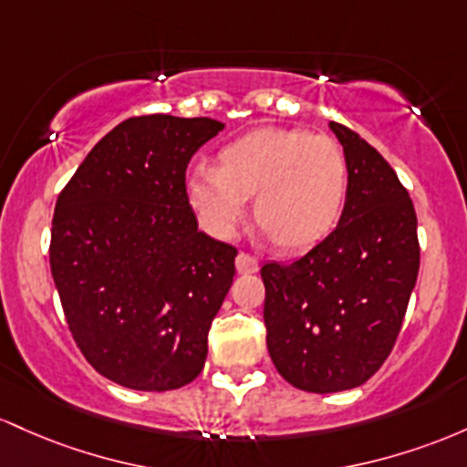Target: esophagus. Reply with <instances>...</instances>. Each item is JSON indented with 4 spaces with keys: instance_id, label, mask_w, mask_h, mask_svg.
<instances>
[{
    "instance_id": "obj_1",
    "label": "esophagus",
    "mask_w": 467,
    "mask_h": 467,
    "mask_svg": "<svg viewBox=\"0 0 467 467\" xmlns=\"http://www.w3.org/2000/svg\"><path fill=\"white\" fill-rule=\"evenodd\" d=\"M235 269H238V274L243 275L255 274V271L260 269V262L258 258H254V255L249 254H238V258H235Z\"/></svg>"
}]
</instances>
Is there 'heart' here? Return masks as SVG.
I'll return each instance as SVG.
<instances>
[{
	"label": "heart",
	"instance_id": "1",
	"mask_svg": "<svg viewBox=\"0 0 467 467\" xmlns=\"http://www.w3.org/2000/svg\"><path fill=\"white\" fill-rule=\"evenodd\" d=\"M255 193V218L282 249H308L337 227L348 165L333 139L300 128H258L187 174V198L212 234L232 235Z\"/></svg>",
	"mask_w": 467,
	"mask_h": 467
}]
</instances>
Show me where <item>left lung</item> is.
I'll use <instances>...</instances> for the list:
<instances>
[{"label":"left lung","mask_w":467,"mask_h":467,"mask_svg":"<svg viewBox=\"0 0 467 467\" xmlns=\"http://www.w3.org/2000/svg\"><path fill=\"white\" fill-rule=\"evenodd\" d=\"M348 165L342 218L302 258L266 262V348L306 392L368 381L390 355L419 274L417 213L395 170L359 134L331 120Z\"/></svg>","instance_id":"obj_1"}]
</instances>
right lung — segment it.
Returning a JSON list of instances; mask_svg holds the SVG:
<instances>
[{
  "mask_svg": "<svg viewBox=\"0 0 467 467\" xmlns=\"http://www.w3.org/2000/svg\"><path fill=\"white\" fill-rule=\"evenodd\" d=\"M224 123L134 117L94 145L57 198L50 271L92 368L132 390L201 375L207 333L232 289V244L198 232L187 163Z\"/></svg>",
  "mask_w": 467,
  "mask_h": 467,
  "instance_id": "add662e5",
  "label": "right lung"
}]
</instances>
